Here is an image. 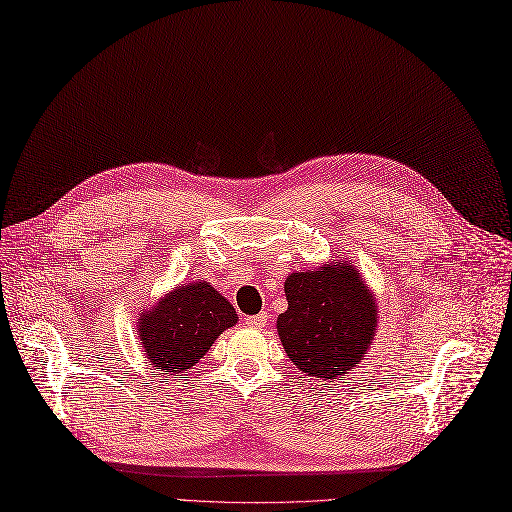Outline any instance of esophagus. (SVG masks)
Wrapping results in <instances>:
<instances>
[{
	"label": "esophagus",
	"mask_w": 512,
	"mask_h": 512,
	"mask_svg": "<svg viewBox=\"0 0 512 512\" xmlns=\"http://www.w3.org/2000/svg\"><path fill=\"white\" fill-rule=\"evenodd\" d=\"M244 323L253 327V329H261V327H266V323H268V314L259 312V314H253V316H246Z\"/></svg>",
	"instance_id": "34e87169"
}]
</instances>
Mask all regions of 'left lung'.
I'll list each match as a JSON object with an SVG mask.
<instances>
[{
  "mask_svg": "<svg viewBox=\"0 0 512 512\" xmlns=\"http://www.w3.org/2000/svg\"><path fill=\"white\" fill-rule=\"evenodd\" d=\"M287 312L276 320L293 365L308 377L337 380L363 361L377 327L375 297L354 266L335 261L285 280Z\"/></svg>",
  "mask_w": 512,
  "mask_h": 512,
  "instance_id": "left-lung-1",
  "label": "left lung"
}]
</instances>
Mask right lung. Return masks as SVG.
<instances>
[{"label":"right lung","mask_w":512,"mask_h":512,"mask_svg":"<svg viewBox=\"0 0 512 512\" xmlns=\"http://www.w3.org/2000/svg\"><path fill=\"white\" fill-rule=\"evenodd\" d=\"M238 314L211 282H187L139 316V342L149 363L164 373H185L236 325Z\"/></svg>","instance_id":"obj_1"}]
</instances>
